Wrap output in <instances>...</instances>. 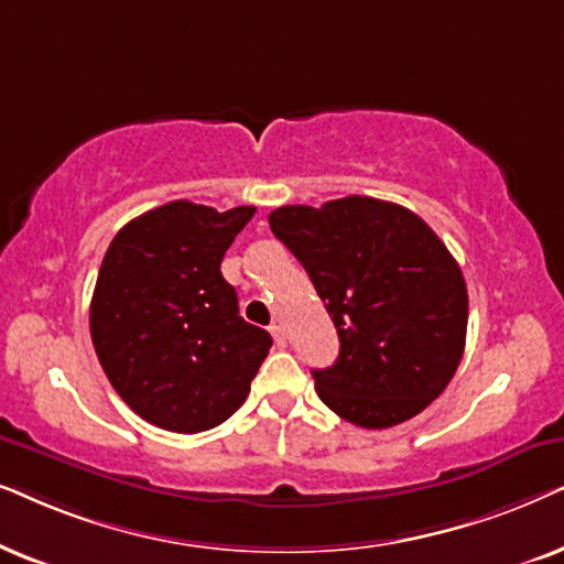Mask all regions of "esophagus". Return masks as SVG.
<instances>
[{
  "instance_id": "34e87169",
  "label": "esophagus",
  "mask_w": 564,
  "mask_h": 564,
  "mask_svg": "<svg viewBox=\"0 0 564 564\" xmlns=\"http://www.w3.org/2000/svg\"><path fill=\"white\" fill-rule=\"evenodd\" d=\"M270 335H273L278 348H286V345H289V335H286V327H283V325L270 327Z\"/></svg>"
}]
</instances>
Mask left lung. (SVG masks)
I'll return each mask as SVG.
<instances>
[{"label":"left lung","instance_id":"left-lung-1","mask_svg":"<svg viewBox=\"0 0 564 564\" xmlns=\"http://www.w3.org/2000/svg\"><path fill=\"white\" fill-rule=\"evenodd\" d=\"M268 221L340 337L335 364L312 371L319 400L373 431L423 412L456 373L469 317L462 268L438 235L410 208L369 195L281 206Z\"/></svg>","mask_w":564,"mask_h":564}]
</instances>
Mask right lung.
Returning a JSON list of instances; mask_svg holds the SVG:
<instances>
[{"label": "right lung", "instance_id": "obj_1", "mask_svg": "<svg viewBox=\"0 0 564 564\" xmlns=\"http://www.w3.org/2000/svg\"><path fill=\"white\" fill-rule=\"evenodd\" d=\"M254 206L172 200L126 224L97 273L89 333L105 377L147 423L200 433L242 408L270 335L239 317L221 260Z\"/></svg>", "mask_w": 564, "mask_h": 564}]
</instances>
